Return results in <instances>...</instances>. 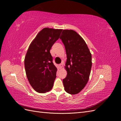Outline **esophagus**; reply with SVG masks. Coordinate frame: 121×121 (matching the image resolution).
I'll use <instances>...</instances> for the list:
<instances>
[{"label": "esophagus", "mask_w": 121, "mask_h": 121, "mask_svg": "<svg viewBox=\"0 0 121 121\" xmlns=\"http://www.w3.org/2000/svg\"><path fill=\"white\" fill-rule=\"evenodd\" d=\"M59 69H61L62 68V67H63V64H60L59 65Z\"/></svg>", "instance_id": "esophagus-1"}]
</instances>
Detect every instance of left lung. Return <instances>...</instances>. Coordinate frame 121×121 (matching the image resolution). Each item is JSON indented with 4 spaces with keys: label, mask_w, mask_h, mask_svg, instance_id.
<instances>
[{
    "label": "left lung",
    "mask_w": 121,
    "mask_h": 121,
    "mask_svg": "<svg viewBox=\"0 0 121 121\" xmlns=\"http://www.w3.org/2000/svg\"><path fill=\"white\" fill-rule=\"evenodd\" d=\"M60 38L65 48L67 76L63 80L64 89L71 95L78 94L84 88L90 76L91 54L86 42L76 31L63 30Z\"/></svg>",
    "instance_id": "1"
}]
</instances>
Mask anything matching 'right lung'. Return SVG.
I'll list each match as a JSON object with an SVG mask.
<instances>
[{"label": "right lung", "mask_w": 121, "mask_h": 121, "mask_svg": "<svg viewBox=\"0 0 121 121\" xmlns=\"http://www.w3.org/2000/svg\"><path fill=\"white\" fill-rule=\"evenodd\" d=\"M62 30L48 27L38 33L30 44L24 58L27 78L39 93L50 91L56 78L57 69L52 63L50 49L59 38Z\"/></svg>", "instance_id": "1"}]
</instances>
